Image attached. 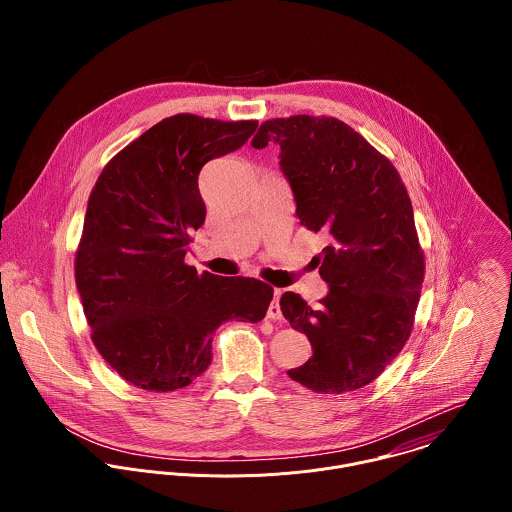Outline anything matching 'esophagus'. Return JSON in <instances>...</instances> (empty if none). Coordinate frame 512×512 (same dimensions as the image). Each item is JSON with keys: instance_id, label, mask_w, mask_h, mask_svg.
Returning a JSON list of instances; mask_svg holds the SVG:
<instances>
[{"instance_id": "obj_1", "label": "esophagus", "mask_w": 512, "mask_h": 512, "mask_svg": "<svg viewBox=\"0 0 512 512\" xmlns=\"http://www.w3.org/2000/svg\"><path fill=\"white\" fill-rule=\"evenodd\" d=\"M280 290H276L274 292V299H272V303H270V307H268V317L270 319H282V309H280Z\"/></svg>"}]
</instances>
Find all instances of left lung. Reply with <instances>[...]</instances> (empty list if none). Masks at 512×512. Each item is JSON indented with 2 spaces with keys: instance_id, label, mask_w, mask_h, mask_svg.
<instances>
[{
  "instance_id": "obj_1",
  "label": "left lung",
  "mask_w": 512,
  "mask_h": 512,
  "mask_svg": "<svg viewBox=\"0 0 512 512\" xmlns=\"http://www.w3.org/2000/svg\"><path fill=\"white\" fill-rule=\"evenodd\" d=\"M268 142L280 146L297 219L329 240L313 258L329 288L321 305L293 292L280 299L313 347L288 374L321 394L363 388L406 345L424 284L410 197L394 165L337 118L268 120L252 147Z\"/></svg>"
}]
</instances>
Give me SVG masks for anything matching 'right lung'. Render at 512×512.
Returning <instances> with one entry per match:
<instances>
[{"mask_svg":"<svg viewBox=\"0 0 512 512\" xmlns=\"http://www.w3.org/2000/svg\"><path fill=\"white\" fill-rule=\"evenodd\" d=\"M258 122L193 114L161 120L100 173L74 260L92 343L130 384L171 392L213 361L224 321L258 323L274 290L256 278L197 274L189 232L205 222L199 173L236 151Z\"/></svg>","mask_w":512,"mask_h":512,"instance_id":"right-lung-1","label":"right lung"}]
</instances>
